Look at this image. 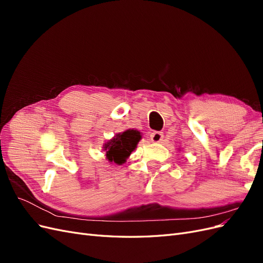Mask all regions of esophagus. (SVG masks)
<instances>
[{"instance_id":"1","label":"esophagus","mask_w":263,"mask_h":263,"mask_svg":"<svg viewBox=\"0 0 263 263\" xmlns=\"http://www.w3.org/2000/svg\"><path fill=\"white\" fill-rule=\"evenodd\" d=\"M163 139V134L160 132H154L150 134V140L153 142H160Z\"/></svg>"}]
</instances>
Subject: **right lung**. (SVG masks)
<instances>
[{"label": "right lung", "mask_w": 263, "mask_h": 263, "mask_svg": "<svg viewBox=\"0 0 263 263\" xmlns=\"http://www.w3.org/2000/svg\"><path fill=\"white\" fill-rule=\"evenodd\" d=\"M140 139L141 133L137 129H127L123 133H117L113 138L103 145L106 160L117 165L125 163L133 151L137 148Z\"/></svg>", "instance_id": "obj_1"}]
</instances>
